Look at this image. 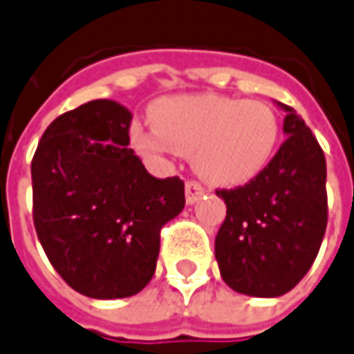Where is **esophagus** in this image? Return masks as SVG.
I'll list each match as a JSON object with an SVG mask.
<instances>
[{
	"label": "esophagus",
	"mask_w": 354,
	"mask_h": 354,
	"mask_svg": "<svg viewBox=\"0 0 354 354\" xmlns=\"http://www.w3.org/2000/svg\"><path fill=\"white\" fill-rule=\"evenodd\" d=\"M205 194V189L201 187V184L197 182H187L186 184V203L187 205H194L199 197Z\"/></svg>",
	"instance_id": "esophagus-1"
}]
</instances>
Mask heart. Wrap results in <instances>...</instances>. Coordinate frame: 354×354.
I'll list each match as a JSON object with an SVG mask.
<instances>
[{
	"mask_svg": "<svg viewBox=\"0 0 354 354\" xmlns=\"http://www.w3.org/2000/svg\"><path fill=\"white\" fill-rule=\"evenodd\" d=\"M153 129L133 126L141 151L192 155L197 176L218 187L248 184L275 155L281 122L258 100L221 95L172 96L151 108Z\"/></svg>",
	"mask_w": 354,
	"mask_h": 354,
	"instance_id": "1",
	"label": "heart"
}]
</instances>
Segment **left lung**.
Instances as JSON below:
<instances>
[{
  "label": "left lung",
  "instance_id": "8db88e82",
  "mask_svg": "<svg viewBox=\"0 0 354 354\" xmlns=\"http://www.w3.org/2000/svg\"><path fill=\"white\" fill-rule=\"evenodd\" d=\"M285 112L287 136L268 168L236 189H218L227 218L215 238L221 277L232 290L275 298L297 287L318 256L326 225V157L297 112Z\"/></svg>",
  "mask_w": 354,
  "mask_h": 354
}]
</instances>
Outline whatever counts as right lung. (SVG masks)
Here are the masks:
<instances>
[{"label": "right lung", "mask_w": 354, "mask_h": 354, "mask_svg": "<svg viewBox=\"0 0 354 354\" xmlns=\"http://www.w3.org/2000/svg\"><path fill=\"white\" fill-rule=\"evenodd\" d=\"M129 122L116 100L81 104L48 126L30 165L46 256L69 287L98 300L147 287L160 228L186 205L184 182L151 176L129 149Z\"/></svg>", "instance_id": "1"}]
</instances>
